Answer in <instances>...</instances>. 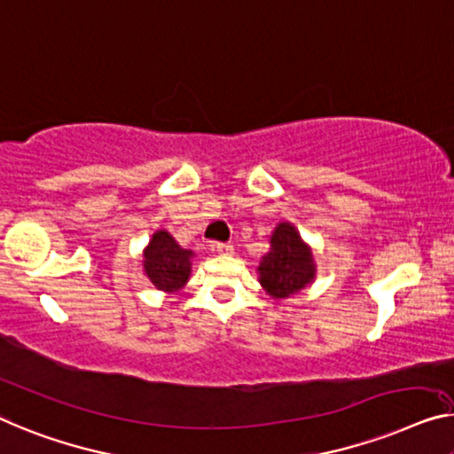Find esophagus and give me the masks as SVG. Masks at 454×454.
I'll return each instance as SVG.
<instances>
[{
	"mask_svg": "<svg viewBox=\"0 0 454 454\" xmlns=\"http://www.w3.org/2000/svg\"><path fill=\"white\" fill-rule=\"evenodd\" d=\"M214 250H215V253H220V254H232L234 247L230 245V242H215Z\"/></svg>",
	"mask_w": 454,
	"mask_h": 454,
	"instance_id": "obj_1",
	"label": "esophagus"
}]
</instances>
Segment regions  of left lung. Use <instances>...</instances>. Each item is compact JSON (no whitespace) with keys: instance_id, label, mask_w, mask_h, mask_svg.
<instances>
[{"instance_id":"left-lung-1","label":"left lung","mask_w":454,"mask_h":454,"mask_svg":"<svg viewBox=\"0 0 454 454\" xmlns=\"http://www.w3.org/2000/svg\"><path fill=\"white\" fill-rule=\"evenodd\" d=\"M261 283L269 295L283 300L314 279V259L292 224H279L270 236V250L262 256Z\"/></svg>"}]
</instances>
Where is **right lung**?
I'll list each match as a JSON object with an SVG mask.
<instances>
[{
  "label": "right lung",
  "mask_w": 454,
  "mask_h": 454,
  "mask_svg": "<svg viewBox=\"0 0 454 454\" xmlns=\"http://www.w3.org/2000/svg\"><path fill=\"white\" fill-rule=\"evenodd\" d=\"M192 250L181 248L173 236L160 230L145 250V270L153 286L162 292L179 289L192 273Z\"/></svg>",
  "instance_id": "1"
}]
</instances>
